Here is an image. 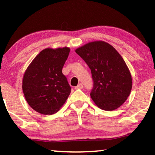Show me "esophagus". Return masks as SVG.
<instances>
[{"label": "esophagus", "mask_w": 155, "mask_h": 155, "mask_svg": "<svg viewBox=\"0 0 155 155\" xmlns=\"http://www.w3.org/2000/svg\"><path fill=\"white\" fill-rule=\"evenodd\" d=\"M83 87V85L82 83H79L77 86H76L75 87V89L76 90H78V89H82Z\"/></svg>", "instance_id": "esophagus-1"}]
</instances>
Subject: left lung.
Wrapping results in <instances>:
<instances>
[{
    "instance_id": "1",
    "label": "left lung",
    "mask_w": 155,
    "mask_h": 155,
    "mask_svg": "<svg viewBox=\"0 0 155 155\" xmlns=\"http://www.w3.org/2000/svg\"><path fill=\"white\" fill-rule=\"evenodd\" d=\"M75 52L90 68L94 86L90 93L96 106L114 111L127 101L132 89V77L116 50L104 41H94Z\"/></svg>"
}]
</instances>
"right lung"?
<instances>
[{
	"label": "right lung",
	"mask_w": 155,
	"mask_h": 155,
	"mask_svg": "<svg viewBox=\"0 0 155 155\" xmlns=\"http://www.w3.org/2000/svg\"><path fill=\"white\" fill-rule=\"evenodd\" d=\"M68 47L41 51L31 61L22 78V90L29 106L44 115L55 114L64 105L71 87L62 73Z\"/></svg>",
	"instance_id": "obj_1"
}]
</instances>
